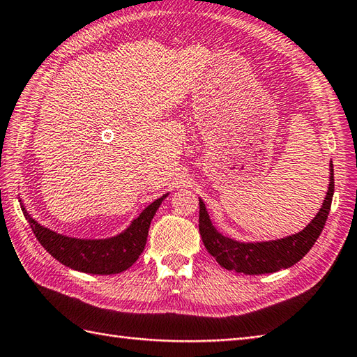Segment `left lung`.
Returning <instances> with one entry per match:
<instances>
[{"instance_id":"1","label":"left lung","mask_w":357,"mask_h":357,"mask_svg":"<svg viewBox=\"0 0 357 357\" xmlns=\"http://www.w3.org/2000/svg\"><path fill=\"white\" fill-rule=\"evenodd\" d=\"M333 193H335V176H333V164H330L327 195L322 207L305 229L280 239L253 242L236 241L216 230L210 221L206 204L199 198V233L202 242L207 252L225 270H234L244 275H265V273L288 268L301 261L319 238L330 213Z\"/></svg>"}]
</instances>
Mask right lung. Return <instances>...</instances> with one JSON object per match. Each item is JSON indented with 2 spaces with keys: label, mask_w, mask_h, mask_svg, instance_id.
I'll return each mask as SVG.
<instances>
[{
  "label": "right lung",
  "mask_w": 357,
  "mask_h": 357,
  "mask_svg": "<svg viewBox=\"0 0 357 357\" xmlns=\"http://www.w3.org/2000/svg\"><path fill=\"white\" fill-rule=\"evenodd\" d=\"M169 196L165 193L141 211L138 218L128 224L126 230L110 238L84 239L61 234L47 229L30 216L24 204L21 202L30 229L33 230L36 239L56 261L72 270L90 273V275H116L123 273L138 261L146 247L150 222L162 201Z\"/></svg>",
  "instance_id": "obj_1"
}]
</instances>
